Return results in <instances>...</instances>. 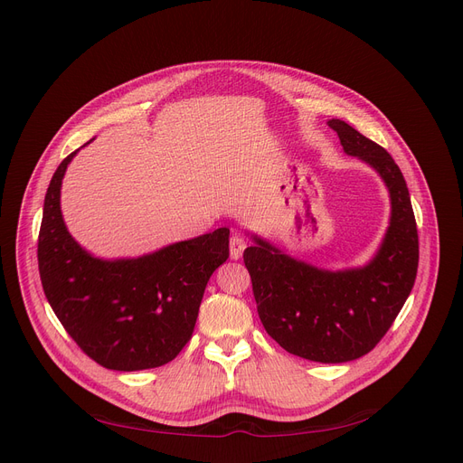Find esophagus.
Listing matches in <instances>:
<instances>
[{
  "mask_svg": "<svg viewBox=\"0 0 463 463\" xmlns=\"http://www.w3.org/2000/svg\"><path fill=\"white\" fill-rule=\"evenodd\" d=\"M229 250H231V259H240L246 250V240L240 234H232L231 242H229Z\"/></svg>",
  "mask_w": 463,
  "mask_h": 463,
  "instance_id": "esophagus-1",
  "label": "esophagus"
}]
</instances>
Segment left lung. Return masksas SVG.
I'll return each instance as SVG.
<instances>
[{
  "mask_svg": "<svg viewBox=\"0 0 463 463\" xmlns=\"http://www.w3.org/2000/svg\"><path fill=\"white\" fill-rule=\"evenodd\" d=\"M343 149L371 165L390 191L392 219L369 265L324 270L281 253L253 236L244 263L260 324L293 355L345 364L369 354L388 333L412 291L418 231L405 177L392 155L340 118L327 123Z\"/></svg>",
  "mask_w": 463,
  "mask_h": 463,
  "instance_id": "8db88e82",
  "label": "left lung"
}]
</instances>
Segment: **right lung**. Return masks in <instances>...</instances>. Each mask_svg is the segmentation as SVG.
<instances>
[{"label":"right lung","mask_w":463,"mask_h":463,"mask_svg":"<svg viewBox=\"0 0 463 463\" xmlns=\"http://www.w3.org/2000/svg\"><path fill=\"white\" fill-rule=\"evenodd\" d=\"M75 153L60 163L45 194L37 240L45 297L98 365L113 371L166 365L189 343L208 279L229 259V229L137 259H96L71 238L60 212V187Z\"/></svg>","instance_id":"add662e5"}]
</instances>
